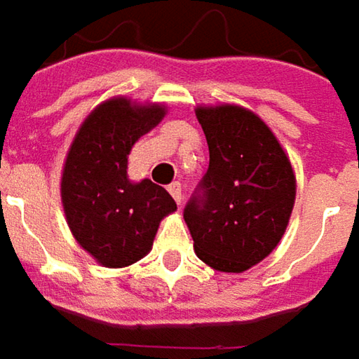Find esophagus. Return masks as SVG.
<instances>
[{
  "label": "esophagus",
  "instance_id": "1",
  "mask_svg": "<svg viewBox=\"0 0 359 359\" xmlns=\"http://www.w3.org/2000/svg\"><path fill=\"white\" fill-rule=\"evenodd\" d=\"M168 189H170L171 198L175 200V204L180 206V204H182V200H184V191H182V184H180V182H175V184H171V186Z\"/></svg>",
  "mask_w": 359,
  "mask_h": 359
}]
</instances>
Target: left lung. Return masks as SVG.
I'll return each mask as SVG.
<instances>
[{"instance_id": "obj_1", "label": "left lung", "mask_w": 359, "mask_h": 359, "mask_svg": "<svg viewBox=\"0 0 359 359\" xmlns=\"http://www.w3.org/2000/svg\"><path fill=\"white\" fill-rule=\"evenodd\" d=\"M210 168L184 220L198 259L220 273H244L283 238L295 206L291 159L262 118L238 104L196 107Z\"/></svg>"}]
</instances>
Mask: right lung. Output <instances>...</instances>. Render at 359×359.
Instances as JSON below:
<instances>
[{"instance_id":"right-lung-1","label":"right lung","mask_w":359,"mask_h":359,"mask_svg":"<svg viewBox=\"0 0 359 359\" xmlns=\"http://www.w3.org/2000/svg\"><path fill=\"white\" fill-rule=\"evenodd\" d=\"M161 102L113 97L82 121L66 153L60 177L64 216L72 236L107 269L141 260L159 222L177 206L151 180L127 175L133 145L165 117Z\"/></svg>"}]
</instances>
